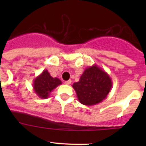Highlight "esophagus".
<instances>
[{
  "label": "esophagus",
  "instance_id": "34e87169",
  "mask_svg": "<svg viewBox=\"0 0 146 146\" xmlns=\"http://www.w3.org/2000/svg\"><path fill=\"white\" fill-rule=\"evenodd\" d=\"M71 82H72L71 80H67V81H65V82H64V83H65L66 85H70Z\"/></svg>",
  "mask_w": 146,
  "mask_h": 146
}]
</instances>
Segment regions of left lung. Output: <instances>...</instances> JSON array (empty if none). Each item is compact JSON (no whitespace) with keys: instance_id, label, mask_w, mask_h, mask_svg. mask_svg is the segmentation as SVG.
I'll list each match as a JSON object with an SVG mask.
<instances>
[{"instance_id":"obj_1","label":"left lung","mask_w":146,"mask_h":146,"mask_svg":"<svg viewBox=\"0 0 146 146\" xmlns=\"http://www.w3.org/2000/svg\"><path fill=\"white\" fill-rule=\"evenodd\" d=\"M113 86L109 74L96 64L85 69L80 80L72 87L81 104L91 106L105 99Z\"/></svg>"}]
</instances>
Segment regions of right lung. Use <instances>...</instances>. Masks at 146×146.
Returning <instances> with one entry per match:
<instances>
[{
    "label": "right lung",
    "instance_id": "obj_1",
    "mask_svg": "<svg viewBox=\"0 0 146 146\" xmlns=\"http://www.w3.org/2000/svg\"><path fill=\"white\" fill-rule=\"evenodd\" d=\"M61 83L60 79L57 77H52L48 71L44 69L38 77L33 80V91L38 97L47 99L50 96V93Z\"/></svg>",
    "mask_w": 146,
    "mask_h": 146
}]
</instances>
